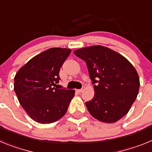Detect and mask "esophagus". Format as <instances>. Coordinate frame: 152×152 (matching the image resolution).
<instances>
[{
  "instance_id": "1",
  "label": "esophagus",
  "mask_w": 152,
  "mask_h": 152,
  "mask_svg": "<svg viewBox=\"0 0 152 152\" xmlns=\"http://www.w3.org/2000/svg\"><path fill=\"white\" fill-rule=\"evenodd\" d=\"M83 91H84V89H79V90H77V91L78 93H82Z\"/></svg>"
}]
</instances>
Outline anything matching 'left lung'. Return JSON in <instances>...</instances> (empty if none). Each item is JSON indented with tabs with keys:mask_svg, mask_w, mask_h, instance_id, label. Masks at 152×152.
<instances>
[{
	"mask_svg": "<svg viewBox=\"0 0 152 152\" xmlns=\"http://www.w3.org/2000/svg\"><path fill=\"white\" fill-rule=\"evenodd\" d=\"M84 60L94 89L86 102L93 117L107 123L117 122L128 113L139 94V77L133 65L118 52L102 45L74 52Z\"/></svg>",
	"mask_w": 152,
	"mask_h": 152,
	"instance_id": "obj_1",
	"label": "left lung"
}]
</instances>
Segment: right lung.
Listing matches in <instances>:
<instances>
[{
	"instance_id": "obj_1",
	"label": "right lung",
	"mask_w": 152,
	"mask_h": 152,
	"mask_svg": "<svg viewBox=\"0 0 152 152\" xmlns=\"http://www.w3.org/2000/svg\"><path fill=\"white\" fill-rule=\"evenodd\" d=\"M72 50L51 48L31 58L14 77V91L24 110L39 123L61 119L75 96L74 90L56 88L59 71Z\"/></svg>"
}]
</instances>
